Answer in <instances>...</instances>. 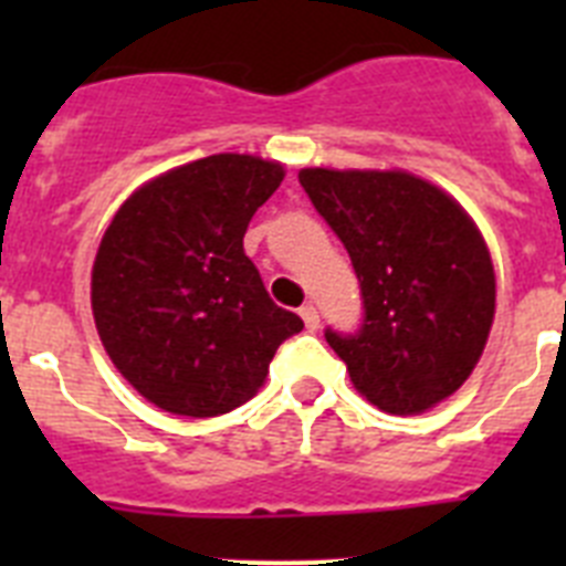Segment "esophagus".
Wrapping results in <instances>:
<instances>
[{
  "label": "esophagus",
  "mask_w": 566,
  "mask_h": 566,
  "mask_svg": "<svg viewBox=\"0 0 566 566\" xmlns=\"http://www.w3.org/2000/svg\"><path fill=\"white\" fill-rule=\"evenodd\" d=\"M300 317H303V323H306L308 332H314V328L319 326V312L312 306V303H306V306H300Z\"/></svg>",
  "instance_id": "obj_1"
}]
</instances>
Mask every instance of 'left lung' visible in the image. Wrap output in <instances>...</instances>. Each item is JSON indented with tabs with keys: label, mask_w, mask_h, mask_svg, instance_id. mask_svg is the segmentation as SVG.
<instances>
[{
	"label": "left lung",
	"mask_w": 566,
	"mask_h": 566,
	"mask_svg": "<svg viewBox=\"0 0 566 566\" xmlns=\"http://www.w3.org/2000/svg\"><path fill=\"white\" fill-rule=\"evenodd\" d=\"M297 178L359 280L363 326L326 328L354 388L397 417L459 391L496 312V274L476 223L451 195L397 169L314 167Z\"/></svg>",
	"instance_id": "left-lung-1"
}]
</instances>
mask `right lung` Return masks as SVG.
Here are the masks:
<instances>
[{"mask_svg":"<svg viewBox=\"0 0 566 566\" xmlns=\"http://www.w3.org/2000/svg\"><path fill=\"white\" fill-rule=\"evenodd\" d=\"M283 167L221 153L158 175L115 212L93 263V317L135 391L178 417H218L258 394L303 319L269 297L243 252Z\"/></svg>","mask_w":566,"mask_h":566,"instance_id":"obj_1","label":"right lung"}]
</instances>
